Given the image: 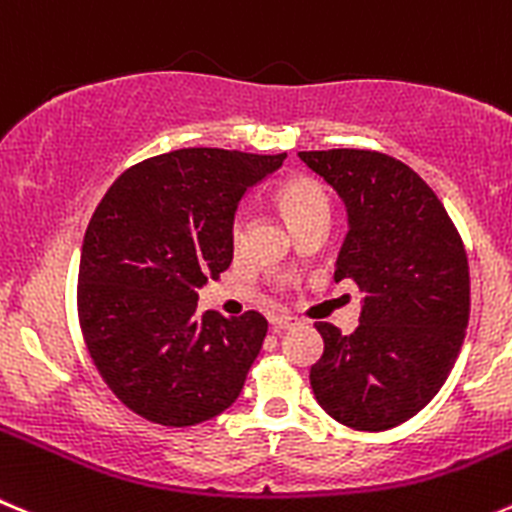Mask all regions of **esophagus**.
<instances>
[{
  "label": "esophagus",
  "instance_id": "34e87169",
  "mask_svg": "<svg viewBox=\"0 0 512 512\" xmlns=\"http://www.w3.org/2000/svg\"><path fill=\"white\" fill-rule=\"evenodd\" d=\"M271 324H274V329H291V326H296V319L294 316H274V319H271Z\"/></svg>",
  "mask_w": 512,
  "mask_h": 512
}]
</instances>
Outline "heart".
<instances>
[{
  "mask_svg": "<svg viewBox=\"0 0 512 512\" xmlns=\"http://www.w3.org/2000/svg\"><path fill=\"white\" fill-rule=\"evenodd\" d=\"M274 203L286 223L294 228V233L304 231L306 226H314V223H326L329 211H332L329 191L316 178L301 173L281 180L274 191ZM231 238L233 243H238L241 238V221L233 223Z\"/></svg>",
  "mask_w": 512,
  "mask_h": 512,
  "instance_id": "b5f03b06",
  "label": "heart"
}]
</instances>
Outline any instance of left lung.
<instances>
[{
    "instance_id": "left-lung-1",
    "label": "left lung",
    "mask_w": 512,
    "mask_h": 512,
    "mask_svg": "<svg viewBox=\"0 0 512 512\" xmlns=\"http://www.w3.org/2000/svg\"><path fill=\"white\" fill-rule=\"evenodd\" d=\"M344 198L349 233L334 281L364 291L354 334L316 321L324 352L309 379L329 417L382 432L440 392L470 319V269L455 223L425 180L377 150H304Z\"/></svg>"
}]
</instances>
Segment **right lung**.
Instances as JSON below:
<instances>
[{
  "mask_svg": "<svg viewBox=\"0 0 512 512\" xmlns=\"http://www.w3.org/2000/svg\"><path fill=\"white\" fill-rule=\"evenodd\" d=\"M286 153L183 148L135 163L97 203L77 276L87 354L115 397L163 427L221 415L241 394L269 321L198 309L233 259V213Z\"/></svg>",
  "mask_w": 512,
  "mask_h": 512,
  "instance_id": "obj_1",
  "label": "right lung"
}]
</instances>
